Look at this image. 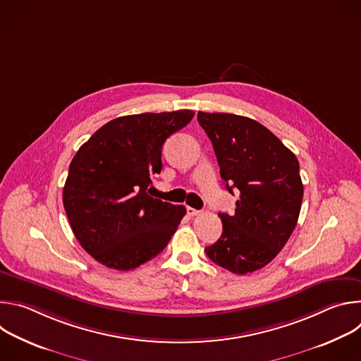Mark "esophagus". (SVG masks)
I'll use <instances>...</instances> for the list:
<instances>
[{"label":"esophagus","mask_w":361,"mask_h":361,"mask_svg":"<svg viewBox=\"0 0 361 361\" xmlns=\"http://www.w3.org/2000/svg\"><path fill=\"white\" fill-rule=\"evenodd\" d=\"M201 212L200 210H195V209H192V207H187V214L190 216V217H194V216H198Z\"/></svg>","instance_id":"34e87169"}]
</instances>
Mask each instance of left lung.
I'll list each match as a JSON object with an SVG mask.
<instances>
[{
    "label": "left lung",
    "instance_id": "8db88e82",
    "mask_svg": "<svg viewBox=\"0 0 361 361\" xmlns=\"http://www.w3.org/2000/svg\"><path fill=\"white\" fill-rule=\"evenodd\" d=\"M197 120L212 140L226 188L240 192L233 216L219 213L223 234L205 254L234 274L260 270L295 228L302 201L298 160L248 117L198 111Z\"/></svg>",
    "mask_w": 361,
    "mask_h": 361
}]
</instances>
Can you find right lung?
I'll use <instances>...</instances> for the list:
<instances>
[{
  "instance_id": "add662e5",
  "label": "right lung",
  "mask_w": 361,
  "mask_h": 361,
  "mask_svg": "<svg viewBox=\"0 0 361 361\" xmlns=\"http://www.w3.org/2000/svg\"><path fill=\"white\" fill-rule=\"evenodd\" d=\"M192 117L190 110L118 117L77 151L63 202L75 238L102 266L137 269L171 240L185 207L152 198L148 187L161 173L164 141Z\"/></svg>"
}]
</instances>
